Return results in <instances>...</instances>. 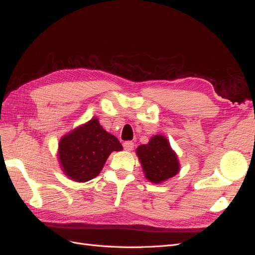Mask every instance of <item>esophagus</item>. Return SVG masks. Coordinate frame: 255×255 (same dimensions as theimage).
<instances>
[{"label":"esophagus","mask_w":255,"mask_h":255,"mask_svg":"<svg viewBox=\"0 0 255 255\" xmlns=\"http://www.w3.org/2000/svg\"><path fill=\"white\" fill-rule=\"evenodd\" d=\"M133 142L132 141H126L124 142V149H125L126 151H131L133 149Z\"/></svg>","instance_id":"obj_1"}]
</instances>
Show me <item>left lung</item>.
I'll list each match as a JSON object with an SVG mask.
<instances>
[{
    "instance_id": "1",
    "label": "left lung",
    "mask_w": 255,
    "mask_h": 255,
    "mask_svg": "<svg viewBox=\"0 0 255 255\" xmlns=\"http://www.w3.org/2000/svg\"><path fill=\"white\" fill-rule=\"evenodd\" d=\"M137 155L145 178L153 183L167 180L179 171L178 157L171 150L167 138L162 134H156L147 144L138 146Z\"/></svg>"
}]
</instances>
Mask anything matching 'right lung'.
<instances>
[{"instance_id":"add662e5","label":"right lung","mask_w":255,"mask_h":255,"mask_svg":"<svg viewBox=\"0 0 255 255\" xmlns=\"http://www.w3.org/2000/svg\"><path fill=\"white\" fill-rule=\"evenodd\" d=\"M123 150L115 135L105 131L98 118L65 134L58 143V159L63 171L77 182L97 177L113 151Z\"/></svg>"}]
</instances>
